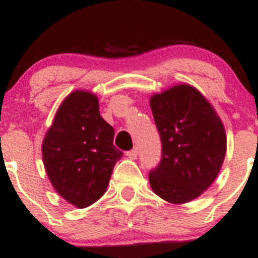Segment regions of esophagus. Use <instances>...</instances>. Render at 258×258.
Listing matches in <instances>:
<instances>
[{
    "label": "esophagus",
    "instance_id": "esophagus-1",
    "mask_svg": "<svg viewBox=\"0 0 258 258\" xmlns=\"http://www.w3.org/2000/svg\"><path fill=\"white\" fill-rule=\"evenodd\" d=\"M126 155H127V157H130V159L135 160L137 157V155H139V149H137V147H135V149L127 151Z\"/></svg>",
    "mask_w": 258,
    "mask_h": 258
}]
</instances>
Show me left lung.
I'll return each mask as SVG.
<instances>
[{
    "label": "left lung",
    "instance_id": "obj_1",
    "mask_svg": "<svg viewBox=\"0 0 258 258\" xmlns=\"http://www.w3.org/2000/svg\"><path fill=\"white\" fill-rule=\"evenodd\" d=\"M161 139V160L150 170L155 194L172 204L198 198L216 180L227 139L223 123L203 94L179 84L150 99Z\"/></svg>",
    "mask_w": 258,
    "mask_h": 258
}]
</instances>
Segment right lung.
Masks as SVG:
<instances>
[{"mask_svg": "<svg viewBox=\"0 0 258 258\" xmlns=\"http://www.w3.org/2000/svg\"><path fill=\"white\" fill-rule=\"evenodd\" d=\"M113 137V127L99 114L97 96L76 91L60 104L42 141V160L54 189L77 208L89 207L106 191L123 156Z\"/></svg>", "mask_w": 258, "mask_h": 258, "instance_id": "right-lung-1", "label": "right lung"}]
</instances>
